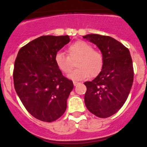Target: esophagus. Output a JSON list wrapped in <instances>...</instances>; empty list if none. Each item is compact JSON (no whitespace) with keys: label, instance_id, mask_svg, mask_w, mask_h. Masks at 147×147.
<instances>
[{"label":"esophagus","instance_id":"1","mask_svg":"<svg viewBox=\"0 0 147 147\" xmlns=\"http://www.w3.org/2000/svg\"><path fill=\"white\" fill-rule=\"evenodd\" d=\"M78 84H79V82H73L74 86H77Z\"/></svg>","mask_w":147,"mask_h":147}]
</instances>
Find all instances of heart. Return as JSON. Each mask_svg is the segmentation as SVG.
<instances>
[{"mask_svg":"<svg viewBox=\"0 0 147 147\" xmlns=\"http://www.w3.org/2000/svg\"><path fill=\"white\" fill-rule=\"evenodd\" d=\"M77 68L68 76L72 80H82L88 77H95L102 72L104 65L102 52L95 50L92 45L84 41H77L68 48V55L58 52L55 60L57 67L64 74H68L73 67L75 61Z\"/></svg>","mask_w":147,"mask_h":147,"instance_id":"obj_1","label":"heart"}]
</instances>
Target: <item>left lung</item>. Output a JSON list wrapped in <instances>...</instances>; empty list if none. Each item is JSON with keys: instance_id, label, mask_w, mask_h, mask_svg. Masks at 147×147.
<instances>
[{"instance_id": "8db88e82", "label": "left lung", "mask_w": 147, "mask_h": 147, "mask_svg": "<svg viewBox=\"0 0 147 147\" xmlns=\"http://www.w3.org/2000/svg\"><path fill=\"white\" fill-rule=\"evenodd\" d=\"M83 38L97 45L104 57L102 72L92 81L84 83L86 106L97 117H109L122 107L132 87L134 71L131 54L111 36L92 34Z\"/></svg>"}]
</instances>
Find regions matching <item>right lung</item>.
I'll return each instance as SVG.
<instances>
[{
  "label": "right lung",
  "mask_w": 147,
  "mask_h": 147,
  "mask_svg": "<svg viewBox=\"0 0 147 147\" xmlns=\"http://www.w3.org/2000/svg\"><path fill=\"white\" fill-rule=\"evenodd\" d=\"M70 42L65 36H41L23 46L14 62V88L34 117L52 122L62 116L73 82L62 75L55 63L59 50Z\"/></svg>",
  "instance_id": "right-lung-1"
}]
</instances>
